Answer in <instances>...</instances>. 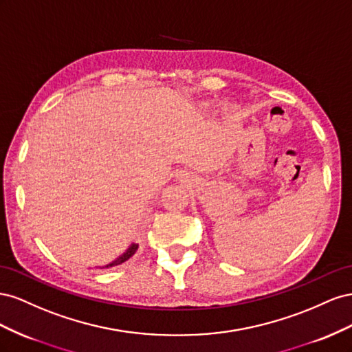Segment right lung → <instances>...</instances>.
Masks as SVG:
<instances>
[{
	"label": "right lung",
	"mask_w": 352,
	"mask_h": 352,
	"mask_svg": "<svg viewBox=\"0 0 352 352\" xmlns=\"http://www.w3.org/2000/svg\"><path fill=\"white\" fill-rule=\"evenodd\" d=\"M137 249H138V245L137 243H133L131 246H129L125 252L120 255V256H118L115 261H112V263L110 264H107V265H104L103 268H110V267H116V265H120L122 263H125V261H128L129 258H131L135 252H137Z\"/></svg>",
	"instance_id": "add662e5"
}]
</instances>
